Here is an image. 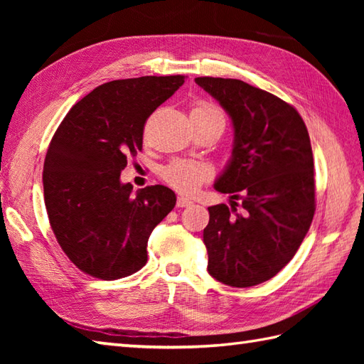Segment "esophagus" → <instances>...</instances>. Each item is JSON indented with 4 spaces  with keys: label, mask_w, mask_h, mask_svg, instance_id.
<instances>
[{
    "label": "esophagus",
    "mask_w": 364,
    "mask_h": 364,
    "mask_svg": "<svg viewBox=\"0 0 364 364\" xmlns=\"http://www.w3.org/2000/svg\"><path fill=\"white\" fill-rule=\"evenodd\" d=\"M191 205H192V200L188 198V197H184V196H180V197H178V200H176V206L178 208H186V206H191Z\"/></svg>",
    "instance_id": "1"
}]
</instances>
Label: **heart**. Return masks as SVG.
Returning a JSON list of instances; mask_svg holds the SVG:
<instances>
[{"instance_id":"1","label":"heart","mask_w":364,"mask_h":364,"mask_svg":"<svg viewBox=\"0 0 364 364\" xmlns=\"http://www.w3.org/2000/svg\"><path fill=\"white\" fill-rule=\"evenodd\" d=\"M218 119L225 123L223 112L218 106L208 102H196L191 107V120H210ZM213 175L211 167L205 162L197 161H173L162 170L164 180L181 192H196L200 184L208 181Z\"/></svg>"}]
</instances>
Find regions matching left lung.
<instances>
[{"mask_svg":"<svg viewBox=\"0 0 364 364\" xmlns=\"http://www.w3.org/2000/svg\"><path fill=\"white\" fill-rule=\"evenodd\" d=\"M196 82L227 111L235 131L231 158L214 188L242 200L241 210L236 202L208 208V272L223 284L249 288L280 272L310 230V136L299 112L266 90L211 76Z\"/></svg>","mask_w":364,"mask_h":364,"instance_id":"8db88e82","label":"left lung"}]
</instances>
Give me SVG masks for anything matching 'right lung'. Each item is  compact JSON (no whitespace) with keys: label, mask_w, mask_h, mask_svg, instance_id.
<instances>
[{"label":"right lung","mask_w":364,"mask_h":364,"mask_svg":"<svg viewBox=\"0 0 364 364\" xmlns=\"http://www.w3.org/2000/svg\"><path fill=\"white\" fill-rule=\"evenodd\" d=\"M184 76H141L95 87L54 133L43 164L50 225L73 264L115 280L142 269L153 228L173 210L175 192L120 181L142 150L144 125L183 86Z\"/></svg>","instance_id":"obj_1"}]
</instances>
